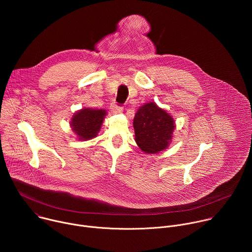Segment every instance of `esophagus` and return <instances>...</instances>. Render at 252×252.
Returning <instances> with one entry per match:
<instances>
[{
  "mask_svg": "<svg viewBox=\"0 0 252 252\" xmlns=\"http://www.w3.org/2000/svg\"><path fill=\"white\" fill-rule=\"evenodd\" d=\"M112 111H113V113H115V114H122L123 111H124V107L121 106V105H118L117 103H113V105H112Z\"/></svg>",
  "mask_w": 252,
  "mask_h": 252,
  "instance_id": "34e87169",
  "label": "esophagus"
}]
</instances>
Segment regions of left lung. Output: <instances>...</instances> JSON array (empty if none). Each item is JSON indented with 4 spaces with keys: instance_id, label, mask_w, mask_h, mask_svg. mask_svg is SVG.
I'll use <instances>...</instances> for the list:
<instances>
[{
    "instance_id": "obj_1",
    "label": "left lung",
    "mask_w": 252,
    "mask_h": 252,
    "mask_svg": "<svg viewBox=\"0 0 252 252\" xmlns=\"http://www.w3.org/2000/svg\"><path fill=\"white\" fill-rule=\"evenodd\" d=\"M174 127L172 118L155 102L140 106L133 119L135 141L147 154H158L166 149Z\"/></svg>"
}]
</instances>
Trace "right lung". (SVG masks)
<instances>
[{
    "instance_id": "1",
    "label": "right lung",
    "mask_w": 252,
    "mask_h": 252,
    "mask_svg": "<svg viewBox=\"0 0 252 252\" xmlns=\"http://www.w3.org/2000/svg\"><path fill=\"white\" fill-rule=\"evenodd\" d=\"M105 114L104 110L83 109L71 118L70 126L80 139H91L97 135Z\"/></svg>"
}]
</instances>
